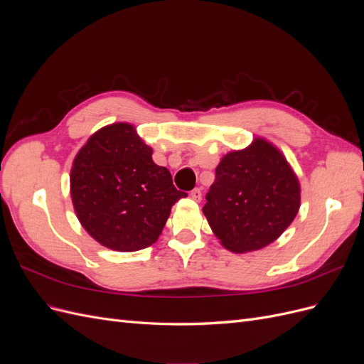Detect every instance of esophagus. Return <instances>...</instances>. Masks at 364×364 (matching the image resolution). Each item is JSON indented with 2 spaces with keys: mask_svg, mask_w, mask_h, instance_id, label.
Wrapping results in <instances>:
<instances>
[{
  "mask_svg": "<svg viewBox=\"0 0 364 364\" xmlns=\"http://www.w3.org/2000/svg\"><path fill=\"white\" fill-rule=\"evenodd\" d=\"M190 197L193 200L196 202H200L202 200V190L200 188H194L191 193H190Z\"/></svg>",
  "mask_w": 364,
  "mask_h": 364,
  "instance_id": "obj_1",
  "label": "esophagus"
}]
</instances>
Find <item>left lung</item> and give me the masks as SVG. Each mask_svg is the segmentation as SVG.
Wrapping results in <instances>:
<instances>
[{
	"label": "left lung",
	"mask_w": 364,
	"mask_h": 364,
	"mask_svg": "<svg viewBox=\"0 0 364 364\" xmlns=\"http://www.w3.org/2000/svg\"><path fill=\"white\" fill-rule=\"evenodd\" d=\"M203 214L220 245L234 253L278 240L301 208V183L284 153L262 136L220 159Z\"/></svg>",
	"instance_id": "8db88e82"
}]
</instances>
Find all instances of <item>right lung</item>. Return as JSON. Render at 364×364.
Here are the masks:
<instances>
[{"instance_id":"1","label":"right lung","mask_w":364,"mask_h":364,"mask_svg":"<svg viewBox=\"0 0 364 364\" xmlns=\"http://www.w3.org/2000/svg\"><path fill=\"white\" fill-rule=\"evenodd\" d=\"M130 123H112L87 138L70 173L80 225L102 246L135 252L156 243L171 206L186 194Z\"/></svg>"}]
</instances>
